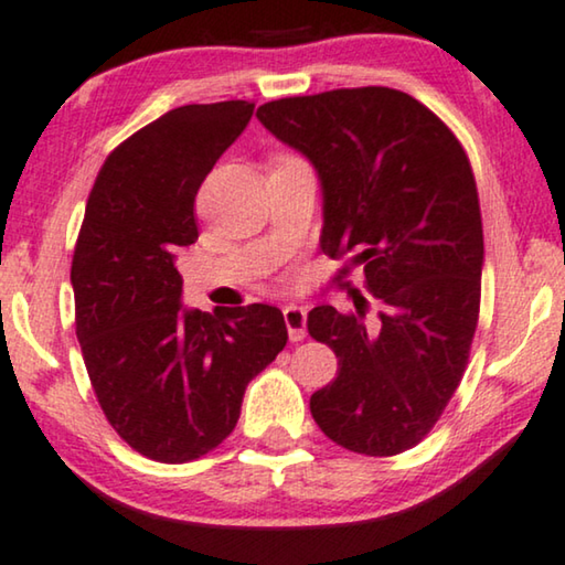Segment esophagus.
Returning a JSON list of instances; mask_svg holds the SVG:
<instances>
[{
  "label": "esophagus",
  "instance_id": "34e87169",
  "mask_svg": "<svg viewBox=\"0 0 565 565\" xmlns=\"http://www.w3.org/2000/svg\"><path fill=\"white\" fill-rule=\"evenodd\" d=\"M284 322L286 330H289L291 343H299V340L307 338V309L289 305L284 309Z\"/></svg>",
  "mask_w": 565,
  "mask_h": 565
}]
</instances>
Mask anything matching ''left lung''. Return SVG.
<instances>
[{
    "mask_svg": "<svg viewBox=\"0 0 565 565\" xmlns=\"http://www.w3.org/2000/svg\"><path fill=\"white\" fill-rule=\"evenodd\" d=\"M258 120L315 163L324 194L322 250L353 253L379 299L322 305L309 335L338 373L309 412L332 443L396 456L427 438L471 353L481 307L483 230L471 161L433 109L388 86L332 89L258 107Z\"/></svg>",
    "mask_w": 565,
    "mask_h": 565,
    "instance_id": "1",
    "label": "left lung"
}]
</instances>
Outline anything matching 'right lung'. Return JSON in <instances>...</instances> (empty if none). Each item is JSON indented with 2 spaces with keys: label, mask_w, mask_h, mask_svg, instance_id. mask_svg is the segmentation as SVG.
<instances>
[{
  "label": "right lung",
  "mask_w": 565,
  "mask_h": 565,
  "mask_svg": "<svg viewBox=\"0 0 565 565\" xmlns=\"http://www.w3.org/2000/svg\"><path fill=\"white\" fill-rule=\"evenodd\" d=\"M253 102L177 107L122 140L94 181L78 230L76 338L115 433L158 463H189L235 430L245 386L284 351L268 305L189 309L177 256L200 237L194 200L250 122Z\"/></svg>",
  "instance_id": "1"
}]
</instances>
